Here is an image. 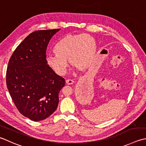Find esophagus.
Segmentation results:
<instances>
[{"label":"esophagus","mask_w":146,"mask_h":146,"mask_svg":"<svg viewBox=\"0 0 146 146\" xmlns=\"http://www.w3.org/2000/svg\"><path fill=\"white\" fill-rule=\"evenodd\" d=\"M73 83H74V81L72 80L69 79V80H66V84L67 85H72V84H73Z\"/></svg>","instance_id":"1"}]
</instances>
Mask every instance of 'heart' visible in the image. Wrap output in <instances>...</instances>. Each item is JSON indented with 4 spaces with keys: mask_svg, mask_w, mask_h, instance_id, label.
Wrapping results in <instances>:
<instances>
[{
    "mask_svg": "<svg viewBox=\"0 0 146 146\" xmlns=\"http://www.w3.org/2000/svg\"><path fill=\"white\" fill-rule=\"evenodd\" d=\"M54 50L56 54L47 56V63L56 73L63 75L68 59L74 69L89 68L95 58L97 46L95 40L87 34H68L59 40Z\"/></svg>",
    "mask_w": 146,
    "mask_h": 146,
    "instance_id": "obj_1",
    "label": "heart"
}]
</instances>
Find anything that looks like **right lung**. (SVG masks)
<instances>
[{"mask_svg": "<svg viewBox=\"0 0 146 146\" xmlns=\"http://www.w3.org/2000/svg\"><path fill=\"white\" fill-rule=\"evenodd\" d=\"M60 29L38 30L26 37L14 51L8 63L6 84L17 109L38 121L48 118L59 103L64 79L47 63L46 49Z\"/></svg>", "mask_w": 146, "mask_h": 146, "instance_id": "obj_1", "label": "right lung"}]
</instances>
